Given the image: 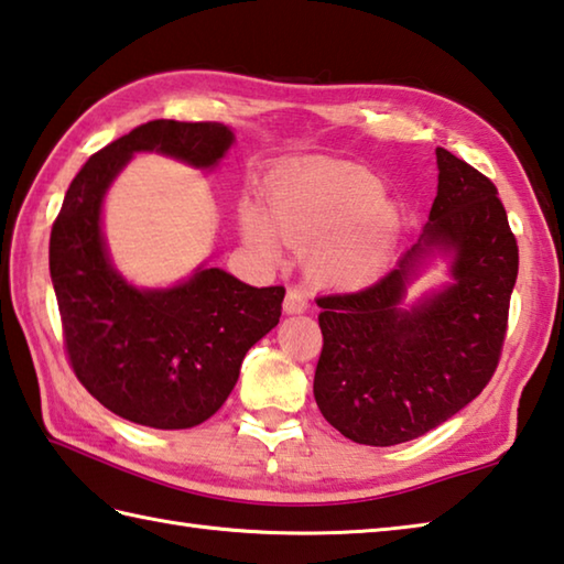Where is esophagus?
Listing matches in <instances>:
<instances>
[{
	"label": "esophagus",
	"instance_id": "1",
	"mask_svg": "<svg viewBox=\"0 0 564 564\" xmlns=\"http://www.w3.org/2000/svg\"><path fill=\"white\" fill-rule=\"evenodd\" d=\"M306 306H310V302H306V296L300 290L286 292V296H284V312L286 314H302V312H306Z\"/></svg>",
	"mask_w": 564,
	"mask_h": 564
}]
</instances>
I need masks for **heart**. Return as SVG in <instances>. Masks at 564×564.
Returning a JSON list of instances; mask_svg holds the SVG:
<instances>
[{
  "instance_id": "1",
  "label": "heart",
  "mask_w": 564,
  "mask_h": 564,
  "mask_svg": "<svg viewBox=\"0 0 564 564\" xmlns=\"http://www.w3.org/2000/svg\"><path fill=\"white\" fill-rule=\"evenodd\" d=\"M242 232L254 250L274 260L278 232L306 248V272L332 286H366L388 268L402 228L380 178L350 164L314 162L278 176L270 186V216L260 206L240 210Z\"/></svg>"
}]
</instances>
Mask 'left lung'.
<instances>
[{
  "label": "left lung",
  "mask_w": 564,
  "mask_h": 564,
  "mask_svg": "<svg viewBox=\"0 0 564 564\" xmlns=\"http://www.w3.org/2000/svg\"><path fill=\"white\" fill-rule=\"evenodd\" d=\"M440 184L420 240L373 286L318 296L324 348L314 398L326 422L368 447L422 437L479 395L501 358L518 246L491 178L437 147ZM453 282L404 306L430 257Z\"/></svg>",
  "instance_id": "obj_1"
}]
</instances>
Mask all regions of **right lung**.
I'll return each mask as SVG.
<instances>
[{"mask_svg": "<svg viewBox=\"0 0 564 564\" xmlns=\"http://www.w3.org/2000/svg\"><path fill=\"white\" fill-rule=\"evenodd\" d=\"M232 142L220 122L134 127L83 164L53 223L48 268L73 373L100 405L144 427L188 430L220 410L242 358L280 324L284 286L258 290L200 264L166 290H140L110 260L102 200L137 152L216 169Z\"/></svg>", "mask_w": 564, "mask_h": 564, "instance_id": "right-lung-1", "label": "right lung"}]
</instances>
